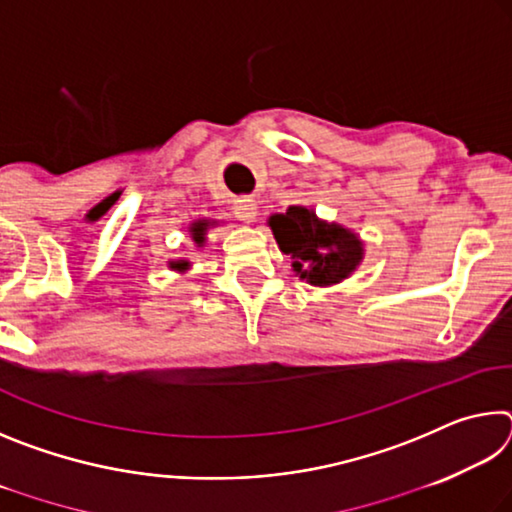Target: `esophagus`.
<instances>
[{"label":"esophagus","instance_id":"34e87169","mask_svg":"<svg viewBox=\"0 0 512 512\" xmlns=\"http://www.w3.org/2000/svg\"><path fill=\"white\" fill-rule=\"evenodd\" d=\"M232 214L241 223H253L257 219V203L253 198H239V201L232 205Z\"/></svg>","mask_w":512,"mask_h":512}]
</instances>
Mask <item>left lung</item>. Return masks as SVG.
Returning a JSON list of instances; mask_svg holds the SVG:
<instances>
[{"label": "left lung", "mask_w": 512, "mask_h": 512, "mask_svg": "<svg viewBox=\"0 0 512 512\" xmlns=\"http://www.w3.org/2000/svg\"><path fill=\"white\" fill-rule=\"evenodd\" d=\"M277 246L293 259V273L314 287H332L357 271L363 262V241L357 232L325 221L305 205L268 216Z\"/></svg>", "instance_id": "obj_1"}]
</instances>
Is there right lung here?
<instances>
[{"label": "right lung", "mask_w": 512, "mask_h": 512, "mask_svg": "<svg viewBox=\"0 0 512 512\" xmlns=\"http://www.w3.org/2000/svg\"><path fill=\"white\" fill-rule=\"evenodd\" d=\"M216 225H219V221H214V219H194L192 223H189L187 230H189V237H192L196 248L205 246L207 232H210V228H216ZM167 264H169L171 271H176V273H187L189 268H192V262H189V259H185V257L169 259Z\"/></svg>", "instance_id": "add662e5"}]
</instances>
